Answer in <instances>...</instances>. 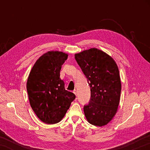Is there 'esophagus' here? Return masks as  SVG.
Here are the masks:
<instances>
[{
    "mask_svg": "<svg viewBox=\"0 0 150 150\" xmlns=\"http://www.w3.org/2000/svg\"><path fill=\"white\" fill-rule=\"evenodd\" d=\"M73 93H74V94H75V95L76 96H77V90H76V89H75V90H73Z\"/></svg>",
    "mask_w": 150,
    "mask_h": 150,
    "instance_id": "obj_1",
    "label": "esophagus"
}]
</instances>
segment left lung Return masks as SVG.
I'll return each mask as SVG.
<instances>
[{
	"label": "left lung",
	"instance_id": "left-lung-1",
	"mask_svg": "<svg viewBox=\"0 0 150 150\" xmlns=\"http://www.w3.org/2000/svg\"><path fill=\"white\" fill-rule=\"evenodd\" d=\"M75 59L91 88L89 103L83 107L85 117L93 125H106L116 115L120 102L118 66L110 56L96 48L75 54Z\"/></svg>",
	"mask_w": 150,
	"mask_h": 150
}]
</instances>
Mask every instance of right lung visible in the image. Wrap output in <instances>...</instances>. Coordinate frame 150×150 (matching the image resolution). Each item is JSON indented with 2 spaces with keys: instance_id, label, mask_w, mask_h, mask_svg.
I'll return each mask as SVG.
<instances>
[{
  "instance_id": "right-lung-1",
  "label": "right lung",
  "mask_w": 150,
  "mask_h": 150,
  "mask_svg": "<svg viewBox=\"0 0 150 150\" xmlns=\"http://www.w3.org/2000/svg\"><path fill=\"white\" fill-rule=\"evenodd\" d=\"M68 55L62 52H48L33 66L27 81L30 106L43 122L54 124L64 117L75 94L65 90L60 79L62 65Z\"/></svg>"
}]
</instances>
